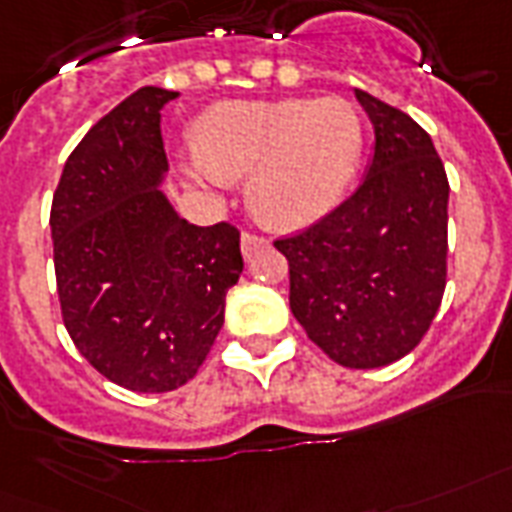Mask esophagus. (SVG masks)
Returning a JSON list of instances; mask_svg holds the SVG:
<instances>
[{
	"mask_svg": "<svg viewBox=\"0 0 512 512\" xmlns=\"http://www.w3.org/2000/svg\"><path fill=\"white\" fill-rule=\"evenodd\" d=\"M264 243H267L264 237L256 235V232H248V229H245V232H243V253H245V259H251L253 253L259 251V248Z\"/></svg>",
	"mask_w": 512,
	"mask_h": 512,
	"instance_id": "1",
	"label": "esophagus"
}]
</instances>
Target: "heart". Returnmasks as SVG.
<instances>
[{
	"mask_svg": "<svg viewBox=\"0 0 512 512\" xmlns=\"http://www.w3.org/2000/svg\"><path fill=\"white\" fill-rule=\"evenodd\" d=\"M192 176L219 186L248 176L251 211L269 227H304L342 200L363 152L350 101H229L194 125Z\"/></svg>",
	"mask_w": 512,
	"mask_h": 512,
	"instance_id": "b5f03b06",
	"label": "heart"
}]
</instances>
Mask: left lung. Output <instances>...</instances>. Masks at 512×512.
Listing matches in <instances>:
<instances>
[{"mask_svg":"<svg viewBox=\"0 0 512 512\" xmlns=\"http://www.w3.org/2000/svg\"><path fill=\"white\" fill-rule=\"evenodd\" d=\"M374 125L363 184L293 235L288 301L312 342L344 368H379L414 350L446 291L449 178L417 122L355 90Z\"/></svg>","mask_w":512,"mask_h":512,"instance_id":"left-lung-1","label":"left lung"}]
</instances>
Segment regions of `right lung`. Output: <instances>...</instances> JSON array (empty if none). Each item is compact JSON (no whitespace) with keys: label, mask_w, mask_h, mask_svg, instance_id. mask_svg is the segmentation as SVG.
I'll use <instances>...</instances> for the list:
<instances>
[{"label":"right lung","mask_w":512,"mask_h":512,"mask_svg":"<svg viewBox=\"0 0 512 512\" xmlns=\"http://www.w3.org/2000/svg\"><path fill=\"white\" fill-rule=\"evenodd\" d=\"M176 95L141 87L95 122L50 208L63 326L98 374L133 392H170L200 371L243 272L235 224H189L157 189L160 109Z\"/></svg>","instance_id":"right-lung-1"}]
</instances>
